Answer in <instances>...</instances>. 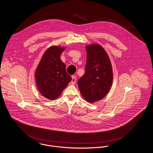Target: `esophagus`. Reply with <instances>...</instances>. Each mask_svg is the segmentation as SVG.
I'll return each instance as SVG.
<instances>
[{"instance_id":"34e87169","label":"esophagus","mask_w":153,"mask_h":153,"mask_svg":"<svg viewBox=\"0 0 153 153\" xmlns=\"http://www.w3.org/2000/svg\"><path fill=\"white\" fill-rule=\"evenodd\" d=\"M76 77L74 76H71V84H74L76 82Z\"/></svg>"}]
</instances>
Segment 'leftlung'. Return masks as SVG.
Masks as SVG:
<instances>
[{
	"instance_id": "obj_1",
	"label": "left lung",
	"mask_w": 153,
	"mask_h": 153,
	"mask_svg": "<svg viewBox=\"0 0 153 153\" xmlns=\"http://www.w3.org/2000/svg\"><path fill=\"white\" fill-rule=\"evenodd\" d=\"M87 61L85 73L77 84L82 97L93 103L102 100L108 94L113 82L112 68L104 48L93 44L85 47Z\"/></svg>"
}]
</instances>
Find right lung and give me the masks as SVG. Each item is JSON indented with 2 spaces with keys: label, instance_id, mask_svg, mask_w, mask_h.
<instances>
[{
  "label": "right lung",
  "instance_id": "obj_1",
  "mask_svg": "<svg viewBox=\"0 0 153 153\" xmlns=\"http://www.w3.org/2000/svg\"><path fill=\"white\" fill-rule=\"evenodd\" d=\"M65 48L55 45L49 48L35 71L37 88L41 94L49 100L59 97L71 80L66 71V65L60 58Z\"/></svg>",
  "mask_w": 153,
  "mask_h": 153
}]
</instances>
